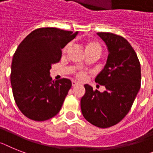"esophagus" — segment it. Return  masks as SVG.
Listing matches in <instances>:
<instances>
[{"mask_svg":"<svg viewBox=\"0 0 153 153\" xmlns=\"http://www.w3.org/2000/svg\"><path fill=\"white\" fill-rule=\"evenodd\" d=\"M71 84H72L73 87H75V86H77V85H79V82H75V81H72Z\"/></svg>","mask_w":153,"mask_h":153,"instance_id":"34e87169","label":"esophagus"}]
</instances>
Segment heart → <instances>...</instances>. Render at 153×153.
<instances>
[{
    "label": "heart",
    "instance_id": "heart-1",
    "mask_svg": "<svg viewBox=\"0 0 153 153\" xmlns=\"http://www.w3.org/2000/svg\"><path fill=\"white\" fill-rule=\"evenodd\" d=\"M69 47H70V44H68L66 45L64 49H63L62 52L64 53L68 51V50ZM85 50H86V52L87 53H89V52H98L100 53H101V46L100 45V43H98L96 41H87L85 44ZM75 76L76 78H78L79 79H81V80H82L84 79L85 77H86V73L84 72V71H77L75 73Z\"/></svg>",
    "mask_w": 153,
    "mask_h": 153
}]
</instances>
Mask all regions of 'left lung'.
<instances>
[{
	"mask_svg": "<svg viewBox=\"0 0 153 153\" xmlns=\"http://www.w3.org/2000/svg\"><path fill=\"white\" fill-rule=\"evenodd\" d=\"M106 43L108 57L95 82L106 87L100 92L85 85L81 110L85 120L101 128L114 126L126 116L141 87V65L138 56L124 37L97 33Z\"/></svg>",
	"mask_w": 153,
	"mask_h": 153,
	"instance_id": "obj_1",
	"label": "left lung"
}]
</instances>
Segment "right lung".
<instances>
[{
  "label": "right lung",
  "instance_id": "right-lung-1",
  "mask_svg": "<svg viewBox=\"0 0 153 153\" xmlns=\"http://www.w3.org/2000/svg\"><path fill=\"white\" fill-rule=\"evenodd\" d=\"M78 33L39 28L18 47L11 64V84L15 102L26 117L43 121L61 110L71 82L68 79L53 81L50 70L61 60V50Z\"/></svg>",
  "mask_w": 153,
  "mask_h": 153
}]
</instances>
